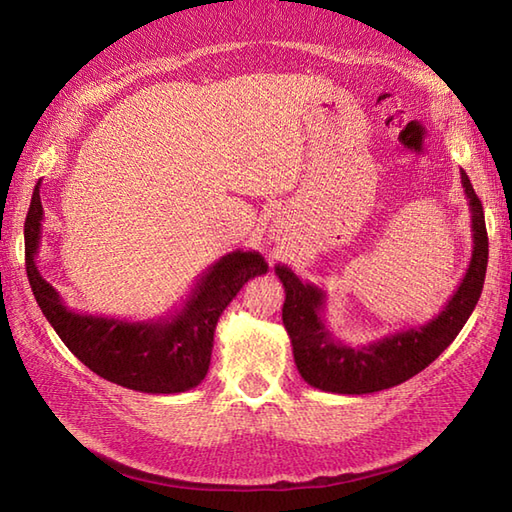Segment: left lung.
<instances>
[{
  "label": "left lung",
  "mask_w": 512,
  "mask_h": 512,
  "mask_svg": "<svg viewBox=\"0 0 512 512\" xmlns=\"http://www.w3.org/2000/svg\"><path fill=\"white\" fill-rule=\"evenodd\" d=\"M460 176L471 209L473 253L458 290L429 323L411 325L369 345H347L336 339L325 325V292L308 281H301L288 266H275V273L286 290L281 319L290 336L299 374L308 385L332 394L352 396L396 387L436 361L460 334L480 301L488 264L482 202L464 169H460Z\"/></svg>",
  "instance_id": "left-lung-1"
}]
</instances>
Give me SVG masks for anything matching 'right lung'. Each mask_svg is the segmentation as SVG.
I'll list each match as a JSON object with an SVG mask.
<instances>
[{
	"label": "right lung",
	"instance_id": "right-lung-1",
	"mask_svg": "<svg viewBox=\"0 0 512 512\" xmlns=\"http://www.w3.org/2000/svg\"><path fill=\"white\" fill-rule=\"evenodd\" d=\"M37 182L26 215V273L43 317L68 350L94 374L143 394H180L198 387L211 365L213 334L220 314L248 279L268 273L255 250H233L195 281L182 308L167 317L125 321L81 314L65 306L35 257L41 242L43 206Z\"/></svg>",
	"mask_w": 512,
	"mask_h": 512
}]
</instances>
